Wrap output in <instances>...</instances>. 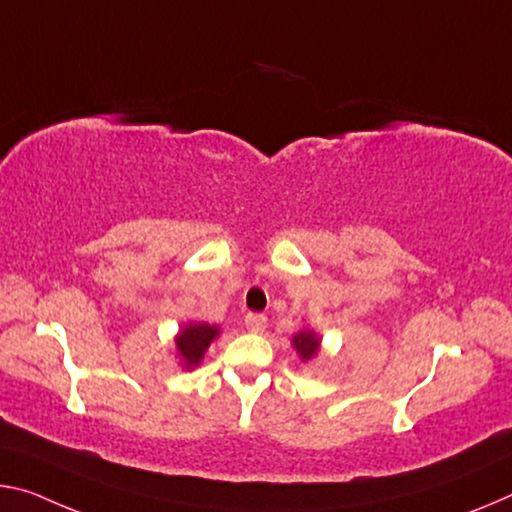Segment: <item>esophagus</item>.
<instances>
[{
	"mask_svg": "<svg viewBox=\"0 0 512 512\" xmlns=\"http://www.w3.org/2000/svg\"><path fill=\"white\" fill-rule=\"evenodd\" d=\"M243 323H246V328L250 332H264L266 330V316L264 314H246Z\"/></svg>",
	"mask_w": 512,
	"mask_h": 512,
	"instance_id": "34e87169",
	"label": "esophagus"
}]
</instances>
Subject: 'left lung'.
<instances>
[{
    "instance_id": "1",
    "label": "left lung",
    "mask_w": 512,
    "mask_h": 512,
    "mask_svg": "<svg viewBox=\"0 0 512 512\" xmlns=\"http://www.w3.org/2000/svg\"><path fill=\"white\" fill-rule=\"evenodd\" d=\"M291 346H294L300 362H312L321 351V335H316L312 328H303L291 337Z\"/></svg>"
}]
</instances>
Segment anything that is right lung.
Wrapping results in <instances>:
<instances>
[{
    "instance_id": "right-lung-1",
    "label": "right lung",
    "mask_w": 512,
    "mask_h": 512,
    "mask_svg": "<svg viewBox=\"0 0 512 512\" xmlns=\"http://www.w3.org/2000/svg\"><path fill=\"white\" fill-rule=\"evenodd\" d=\"M221 335V326H209L205 321H189L184 323L180 332L175 335V358L180 360V367L191 371L205 360L207 348L212 346L214 339Z\"/></svg>"
}]
</instances>
